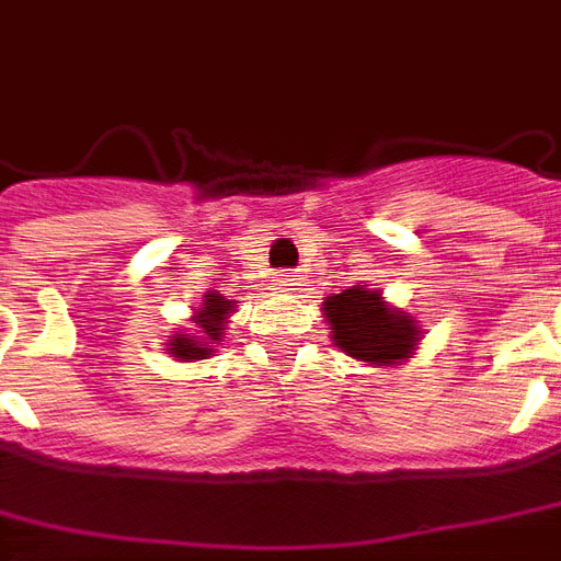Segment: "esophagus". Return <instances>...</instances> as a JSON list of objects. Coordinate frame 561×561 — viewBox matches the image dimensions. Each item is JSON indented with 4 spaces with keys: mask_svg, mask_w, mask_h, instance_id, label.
Instances as JSON below:
<instances>
[{
    "mask_svg": "<svg viewBox=\"0 0 561 561\" xmlns=\"http://www.w3.org/2000/svg\"><path fill=\"white\" fill-rule=\"evenodd\" d=\"M279 285L285 288V291H300L302 279H300V276H294V273H282Z\"/></svg>",
    "mask_w": 561,
    "mask_h": 561,
    "instance_id": "1",
    "label": "esophagus"
}]
</instances>
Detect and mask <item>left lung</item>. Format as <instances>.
<instances>
[{
    "mask_svg": "<svg viewBox=\"0 0 561 561\" xmlns=\"http://www.w3.org/2000/svg\"><path fill=\"white\" fill-rule=\"evenodd\" d=\"M323 318L333 330V342L344 354L368 365L404 363L419 344L413 314L389 309L383 294L354 285L323 300Z\"/></svg>",
    "mask_w": 561,
    "mask_h": 561,
    "instance_id": "8db88e82",
    "label": "left lung"
}]
</instances>
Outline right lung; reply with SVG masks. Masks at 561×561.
I'll return each instance as SVG.
<instances>
[{"instance_id": "1", "label": "right lung", "mask_w": 561, "mask_h": 561, "mask_svg": "<svg viewBox=\"0 0 561 561\" xmlns=\"http://www.w3.org/2000/svg\"><path fill=\"white\" fill-rule=\"evenodd\" d=\"M234 309V300H226L222 294H207L202 309L193 314V323H196L198 335L178 333L172 335L169 342V354H175L178 359L184 363H193V359H205L214 351V344L222 342V330H226L228 314Z\"/></svg>"}]
</instances>
